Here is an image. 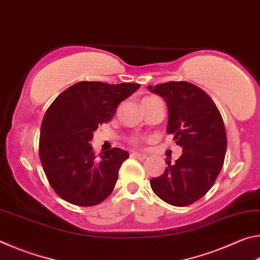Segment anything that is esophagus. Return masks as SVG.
<instances>
[{"label": "esophagus", "mask_w": 260, "mask_h": 260, "mask_svg": "<svg viewBox=\"0 0 260 260\" xmlns=\"http://www.w3.org/2000/svg\"><path fill=\"white\" fill-rule=\"evenodd\" d=\"M131 156L136 158V159H140V160H144L148 158L147 153H142V152H132Z\"/></svg>", "instance_id": "1"}]
</instances>
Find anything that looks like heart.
I'll list each match as a JSON object with an SVG mask.
<instances>
[{
  "label": "heart",
  "mask_w": 260,
  "mask_h": 260,
  "mask_svg": "<svg viewBox=\"0 0 260 260\" xmlns=\"http://www.w3.org/2000/svg\"><path fill=\"white\" fill-rule=\"evenodd\" d=\"M133 143H138V140L134 139V140H133Z\"/></svg>",
  "instance_id": "obj_1"
}]
</instances>
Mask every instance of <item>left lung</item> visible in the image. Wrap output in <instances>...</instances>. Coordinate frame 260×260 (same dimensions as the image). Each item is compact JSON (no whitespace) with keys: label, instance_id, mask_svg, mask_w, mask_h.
Returning a JSON list of instances; mask_svg holds the SVG:
<instances>
[{"label":"left lung","instance_id":"1","mask_svg":"<svg viewBox=\"0 0 260 260\" xmlns=\"http://www.w3.org/2000/svg\"><path fill=\"white\" fill-rule=\"evenodd\" d=\"M148 89L164 99L166 132L182 148L179 159L167 160L165 172L152 178L150 186L171 205L192 204L210 190L223 165L227 136L222 117L210 96L190 82L170 81Z\"/></svg>","mask_w":260,"mask_h":260}]
</instances>
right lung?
<instances>
[{
  "instance_id": "1",
  "label": "right lung",
  "mask_w": 260,
  "mask_h": 260,
  "mask_svg": "<svg viewBox=\"0 0 260 260\" xmlns=\"http://www.w3.org/2000/svg\"><path fill=\"white\" fill-rule=\"evenodd\" d=\"M139 88V83L82 81L64 90L48 108L39 155L48 181L61 199L93 206L112 192L129 153L112 148L96 157L89 142L99 126L111 120L119 103Z\"/></svg>"
}]
</instances>
